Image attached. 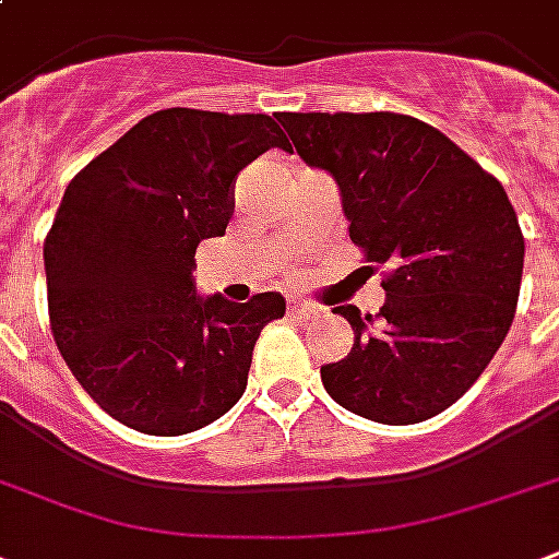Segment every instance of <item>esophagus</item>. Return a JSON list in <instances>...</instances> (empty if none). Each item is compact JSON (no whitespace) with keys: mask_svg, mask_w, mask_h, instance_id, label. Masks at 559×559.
Here are the masks:
<instances>
[{"mask_svg":"<svg viewBox=\"0 0 559 559\" xmlns=\"http://www.w3.org/2000/svg\"><path fill=\"white\" fill-rule=\"evenodd\" d=\"M289 313L298 316V319H307L310 313H316V307L307 305V301H293V305H289Z\"/></svg>","mask_w":559,"mask_h":559,"instance_id":"obj_1","label":"esophagus"}]
</instances>
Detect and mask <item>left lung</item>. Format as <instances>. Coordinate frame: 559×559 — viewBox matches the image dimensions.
Wrapping results in <instances>:
<instances>
[{
  "mask_svg": "<svg viewBox=\"0 0 559 559\" xmlns=\"http://www.w3.org/2000/svg\"><path fill=\"white\" fill-rule=\"evenodd\" d=\"M313 168L342 191L350 240L382 272L380 313L336 307L354 328L322 366L340 406L377 424L441 415L511 331L525 237L502 182L441 130L400 112H278Z\"/></svg>",
  "mask_w": 559,
  "mask_h": 559,
  "instance_id": "1",
  "label": "left lung"
}]
</instances>
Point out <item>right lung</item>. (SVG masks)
Masks as SVG:
<instances>
[{
	"label": "right lung",
	"mask_w": 559,
	"mask_h": 559,
	"mask_svg": "<svg viewBox=\"0 0 559 559\" xmlns=\"http://www.w3.org/2000/svg\"><path fill=\"white\" fill-rule=\"evenodd\" d=\"M287 135L263 112L170 107L74 174L46 258L48 322L66 366L109 417L186 435L235 406L252 348L287 305L200 298L193 254L226 235L237 174Z\"/></svg>",
	"instance_id": "right-lung-1"
}]
</instances>
